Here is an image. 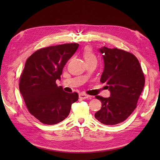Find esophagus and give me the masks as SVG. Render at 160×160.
<instances>
[{
	"label": "esophagus",
	"instance_id": "1",
	"mask_svg": "<svg viewBox=\"0 0 160 160\" xmlns=\"http://www.w3.org/2000/svg\"><path fill=\"white\" fill-rule=\"evenodd\" d=\"M79 98H81V99H88V98H89L90 96H89V95H88L85 94V93H79Z\"/></svg>",
	"mask_w": 160,
	"mask_h": 160
}]
</instances>
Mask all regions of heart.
<instances>
[{
	"instance_id": "obj_1",
	"label": "heart",
	"mask_w": 160,
	"mask_h": 160,
	"mask_svg": "<svg viewBox=\"0 0 160 160\" xmlns=\"http://www.w3.org/2000/svg\"><path fill=\"white\" fill-rule=\"evenodd\" d=\"M83 55L85 61H88L91 59H96L94 53L92 51L89 47H86L83 51Z\"/></svg>"
}]
</instances>
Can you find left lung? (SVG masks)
<instances>
[{
  "mask_svg": "<svg viewBox=\"0 0 160 160\" xmlns=\"http://www.w3.org/2000/svg\"><path fill=\"white\" fill-rule=\"evenodd\" d=\"M104 69L100 81L106 83L110 91L107 98L97 95L102 107L95 118L105 125L122 123L133 113L145 84L144 75L139 61L130 52L117 48L103 47Z\"/></svg>",
  "mask_w": 160,
  "mask_h": 160,
  "instance_id": "obj_1",
  "label": "left lung"
}]
</instances>
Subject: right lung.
<instances>
[{
    "label": "right lung",
    "instance_id": "1",
    "mask_svg": "<svg viewBox=\"0 0 160 160\" xmlns=\"http://www.w3.org/2000/svg\"><path fill=\"white\" fill-rule=\"evenodd\" d=\"M77 43L42 48L28 58L20 77L19 90L29 113L44 124L54 125L69 115L78 93H69L56 81L61 80L66 62L78 49Z\"/></svg>",
    "mask_w": 160,
    "mask_h": 160
}]
</instances>
